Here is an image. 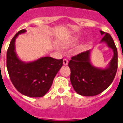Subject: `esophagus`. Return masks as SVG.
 I'll return each mask as SVG.
<instances>
[{"label": "esophagus", "instance_id": "1", "mask_svg": "<svg viewBox=\"0 0 123 123\" xmlns=\"http://www.w3.org/2000/svg\"><path fill=\"white\" fill-rule=\"evenodd\" d=\"M68 60H67V59H63V65H67L68 64Z\"/></svg>", "mask_w": 123, "mask_h": 123}]
</instances>
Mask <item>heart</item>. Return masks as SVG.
Wrapping results in <instances>:
<instances>
[{
  "label": "heart",
  "instance_id": "1",
  "mask_svg": "<svg viewBox=\"0 0 123 123\" xmlns=\"http://www.w3.org/2000/svg\"><path fill=\"white\" fill-rule=\"evenodd\" d=\"M79 42H80V39L78 38H77V37H75V38L71 39L70 41H68V42L67 43L66 46L69 47H74L78 44Z\"/></svg>",
  "mask_w": 123,
  "mask_h": 123
}]
</instances>
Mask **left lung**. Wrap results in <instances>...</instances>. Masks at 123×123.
Returning <instances> with one entry per match:
<instances>
[{
    "instance_id": "8db88e82",
    "label": "left lung",
    "mask_w": 123,
    "mask_h": 123,
    "mask_svg": "<svg viewBox=\"0 0 123 123\" xmlns=\"http://www.w3.org/2000/svg\"><path fill=\"white\" fill-rule=\"evenodd\" d=\"M103 35L100 43H105L113 51V57L105 68L94 66L92 63L91 52L88 50L71 58L68 67L70 69V80L74 90L83 96L99 94L110 86L117 69V50L112 37L100 31Z\"/></svg>"
}]
</instances>
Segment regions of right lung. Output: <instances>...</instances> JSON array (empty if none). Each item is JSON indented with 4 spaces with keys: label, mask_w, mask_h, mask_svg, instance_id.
Masks as SVG:
<instances>
[{
    "label": "right lung",
    "mask_w": 123,
    "mask_h": 123,
    "mask_svg": "<svg viewBox=\"0 0 123 123\" xmlns=\"http://www.w3.org/2000/svg\"><path fill=\"white\" fill-rule=\"evenodd\" d=\"M25 32V29L20 30L11 40L7 51V71L11 82L20 93L40 98L51 88L55 77L63 66V59L46 56L29 62L21 60L16 53L15 41L19 35Z\"/></svg>",
    "instance_id": "obj_1"
}]
</instances>
